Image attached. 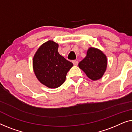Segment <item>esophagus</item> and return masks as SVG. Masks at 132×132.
Instances as JSON below:
<instances>
[{"label":"esophagus","instance_id":"34e87169","mask_svg":"<svg viewBox=\"0 0 132 132\" xmlns=\"http://www.w3.org/2000/svg\"><path fill=\"white\" fill-rule=\"evenodd\" d=\"M72 63H73V64L75 66H77L78 64V62L77 60H73L72 61Z\"/></svg>","mask_w":132,"mask_h":132}]
</instances>
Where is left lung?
Listing matches in <instances>:
<instances>
[{"instance_id": "obj_1", "label": "left lung", "mask_w": 132, "mask_h": 132, "mask_svg": "<svg viewBox=\"0 0 132 132\" xmlns=\"http://www.w3.org/2000/svg\"><path fill=\"white\" fill-rule=\"evenodd\" d=\"M107 57L101 50L90 47L87 52V55L79 63V68L93 81L101 79L107 68Z\"/></svg>"}]
</instances>
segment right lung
<instances>
[{
  "mask_svg": "<svg viewBox=\"0 0 132 132\" xmlns=\"http://www.w3.org/2000/svg\"><path fill=\"white\" fill-rule=\"evenodd\" d=\"M59 44L48 40L40 46L33 59V69L39 81L50 88H56L65 81L73 63L58 52Z\"/></svg>",
  "mask_w": 132,
  "mask_h": 132,
  "instance_id": "1",
  "label": "right lung"
}]
</instances>
